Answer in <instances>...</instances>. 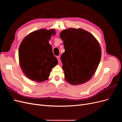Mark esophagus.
Segmentation results:
<instances>
[{
  "label": "esophagus",
  "instance_id": "34e87169",
  "mask_svg": "<svg viewBox=\"0 0 122 122\" xmlns=\"http://www.w3.org/2000/svg\"><path fill=\"white\" fill-rule=\"evenodd\" d=\"M57 60H58V63H60V62H61V58H60V56H57Z\"/></svg>",
  "mask_w": 122,
  "mask_h": 122
}]
</instances>
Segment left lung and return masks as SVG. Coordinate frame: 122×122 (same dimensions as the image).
I'll use <instances>...</instances> for the list:
<instances>
[{
    "mask_svg": "<svg viewBox=\"0 0 122 122\" xmlns=\"http://www.w3.org/2000/svg\"><path fill=\"white\" fill-rule=\"evenodd\" d=\"M60 37L65 48L61 59L65 80L72 85L86 83L94 75L100 61L99 43L90 32L81 28L63 30Z\"/></svg>",
    "mask_w": 122,
    "mask_h": 122,
    "instance_id": "obj_1",
    "label": "left lung"
}]
</instances>
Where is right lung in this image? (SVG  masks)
<instances>
[{
  "instance_id": "right-lung-1",
  "label": "right lung",
  "mask_w": 122,
  "mask_h": 122,
  "mask_svg": "<svg viewBox=\"0 0 122 122\" xmlns=\"http://www.w3.org/2000/svg\"><path fill=\"white\" fill-rule=\"evenodd\" d=\"M55 34L54 29H41L30 33L21 42L19 49L20 66L29 79L43 82L58 64L49 43L51 36Z\"/></svg>"
}]
</instances>
